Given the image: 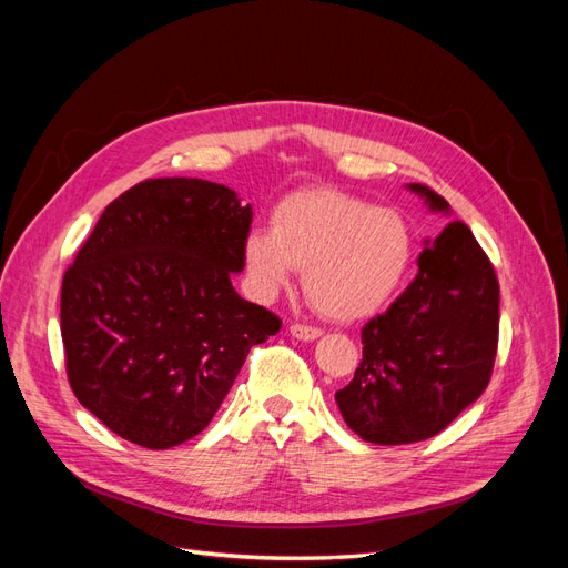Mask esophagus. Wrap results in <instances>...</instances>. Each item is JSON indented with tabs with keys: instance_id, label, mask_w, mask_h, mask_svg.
<instances>
[{
	"instance_id": "obj_1",
	"label": "esophagus",
	"mask_w": 568,
	"mask_h": 568,
	"mask_svg": "<svg viewBox=\"0 0 568 568\" xmlns=\"http://www.w3.org/2000/svg\"><path fill=\"white\" fill-rule=\"evenodd\" d=\"M288 332L294 338H301V341H315L322 336V329H317V326H307V324H291Z\"/></svg>"
}]
</instances>
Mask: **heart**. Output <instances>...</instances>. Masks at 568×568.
Listing matches in <instances>:
<instances>
[{
    "instance_id": "1",
    "label": "heart",
    "mask_w": 568,
    "mask_h": 568,
    "mask_svg": "<svg viewBox=\"0 0 568 568\" xmlns=\"http://www.w3.org/2000/svg\"><path fill=\"white\" fill-rule=\"evenodd\" d=\"M412 255L415 239L400 213L336 189L286 196L272 213V230H253L244 244L257 294L274 296L298 267L307 298L322 315L343 322L388 303Z\"/></svg>"
}]
</instances>
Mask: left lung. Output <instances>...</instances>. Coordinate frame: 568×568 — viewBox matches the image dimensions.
<instances>
[{
  "label": "left lung",
  "instance_id": "8db88e82",
  "mask_svg": "<svg viewBox=\"0 0 568 568\" xmlns=\"http://www.w3.org/2000/svg\"><path fill=\"white\" fill-rule=\"evenodd\" d=\"M409 189L432 211L450 213L434 189ZM417 263L415 282L363 326V363L336 390L343 419L367 443L405 445L440 434L493 374L500 284L471 230L448 222Z\"/></svg>",
  "mask_w": 568,
  "mask_h": 568
}]
</instances>
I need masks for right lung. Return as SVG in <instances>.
<instances>
[{"instance_id": "obj_1", "label": "right lung", "mask_w": 568, "mask_h": 568, "mask_svg": "<svg viewBox=\"0 0 568 568\" xmlns=\"http://www.w3.org/2000/svg\"><path fill=\"white\" fill-rule=\"evenodd\" d=\"M251 220L225 184L146 180L106 205L65 270L68 384L120 438L168 450L201 434L248 351L282 329L232 286Z\"/></svg>"}]
</instances>
